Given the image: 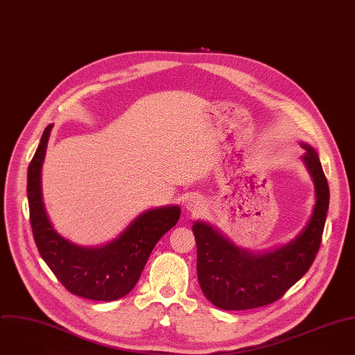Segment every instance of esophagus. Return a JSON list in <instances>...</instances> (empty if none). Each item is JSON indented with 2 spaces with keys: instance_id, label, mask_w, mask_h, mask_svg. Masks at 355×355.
<instances>
[{
  "instance_id": "1",
  "label": "esophagus",
  "mask_w": 355,
  "mask_h": 355,
  "mask_svg": "<svg viewBox=\"0 0 355 355\" xmlns=\"http://www.w3.org/2000/svg\"><path fill=\"white\" fill-rule=\"evenodd\" d=\"M203 206V202L199 196L196 195H192L187 199V203H185V207L189 210V211H198L200 207Z\"/></svg>"
}]
</instances>
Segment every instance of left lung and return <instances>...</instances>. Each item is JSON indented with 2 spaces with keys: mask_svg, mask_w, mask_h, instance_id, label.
Wrapping results in <instances>:
<instances>
[{
  "mask_svg": "<svg viewBox=\"0 0 355 355\" xmlns=\"http://www.w3.org/2000/svg\"><path fill=\"white\" fill-rule=\"evenodd\" d=\"M313 182L316 203L312 217L295 240L263 255L239 250L209 224L196 221V269L205 297L225 311L252 309L282 298L311 268L322 243L329 209V185L316 152L302 145Z\"/></svg>",
  "mask_w": 355,
  "mask_h": 355,
  "instance_id": "8db88e82",
  "label": "left lung"
}]
</instances>
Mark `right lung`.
Wrapping results in <instances>:
<instances>
[{
    "label": "right lung",
    "mask_w": 355,
    "mask_h": 355,
    "mask_svg": "<svg viewBox=\"0 0 355 355\" xmlns=\"http://www.w3.org/2000/svg\"><path fill=\"white\" fill-rule=\"evenodd\" d=\"M51 128L44 130L28 168L29 213L37 250L69 293L94 301L121 298L135 287L155 245L177 224L181 209L167 206L145 211L101 248L71 244L53 228L42 198V166Z\"/></svg>",
    "instance_id": "obj_1"
}]
</instances>
